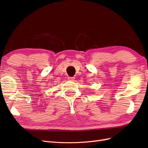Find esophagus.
<instances>
[{
    "instance_id": "1",
    "label": "esophagus",
    "mask_w": 148,
    "mask_h": 148,
    "mask_svg": "<svg viewBox=\"0 0 148 148\" xmlns=\"http://www.w3.org/2000/svg\"><path fill=\"white\" fill-rule=\"evenodd\" d=\"M68 79L69 80V81H74L75 77H69Z\"/></svg>"
}]
</instances>
